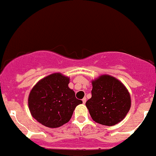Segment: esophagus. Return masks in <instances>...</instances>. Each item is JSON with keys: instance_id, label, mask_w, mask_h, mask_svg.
Returning a JSON list of instances; mask_svg holds the SVG:
<instances>
[{"instance_id": "34e87169", "label": "esophagus", "mask_w": 156, "mask_h": 156, "mask_svg": "<svg viewBox=\"0 0 156 156\" xmlns=\"http://www.w3.org/2000/svg\"><path fill=\"white\" fill-rule=\"evenodd\" d=\"M82 101H83V104H85V102H86V98H83V100H82Z\"/></svg>"}]
</instances>
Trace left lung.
Wrapping results in <instances>:
<instances>
[{"label": "left lung", "instance_id": "obj_1", "mask_svg": "<svg viewBox=\"0 0 156 156\" xmlns=\"http://www.w3.org/2000/svg\"><path fill=\"white\" fill-rule=\"evenodd\" d=\"M91 98L85 105L94 121L114 126L121 121L131 107V98L124 85L109 75L92 81Z\"/></svg>", "mask_w": 156, "mask_h": 156}]
</instances>
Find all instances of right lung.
Instances as JSON below:
<instances>
[{"instance_id":"add662e5","label":"right lung","mask_w":156,"mask_h":156,"mask_svg":"<svg viewBox=\"0 0 156 156\" xmlns=\"http://www.w3.org/2000/svg\"><path fill=\"white\" fill-rule=\"evenodd\" d=\"M70 79L54 73L41 79L32 88L28 105L32 116L49 128H57L68 123L76 105L83 101L76 98L68 87Z\"/></svg>"}]
</instances>
